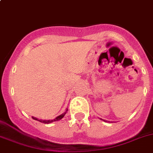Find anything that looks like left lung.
<instances>
[{"instance_id":"obj_1","label":"left lung","mask_w":153,"mask_h":153,"mask_svg":"<svg viewBox=\"0 0 153 153\" xmlns=\"http://www.w3.org/2000/svg\"><path fill=\"white\" fill-rule=\"evenodd\" d=\"M104 121H105V120H104Z\"/></svg>"}]
</instances>
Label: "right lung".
Listing matches in <instances>:
<instances>
[{
	"label": "right lung",
	"mask_w": 153,
	"mask_h": 153,
	"mask_svg": "<svg viewBox=\"0 0 153 153\" xmlns=\"http://www.w3.org/2000/svg\"><path fill=\"white\" fill-rule=\"evenodd\" d=\"M67 111H68V109L65 110V111L63 114H62L61 115H59V116H58L57 117H56L55 119L53 120H39V119H37V118L34 117H32V118L33 120H38L39 121V122H41V123H53V122H54V121H58V120H61L62 118L64 117V116L65 115V114L67 113Z\"/></svg>",
	"instance_id": "add662e5"
}]
</instances>
